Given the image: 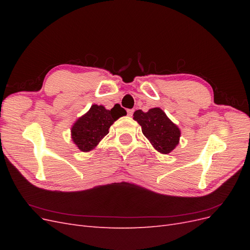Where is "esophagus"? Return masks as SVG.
<instances>
[{
  "instance_id": "obj_1",
  "label": "esophagus",
  "mask_w": 250,
  "mask_h": 250,
  "mask_svg": "<svg viewBox=\"0 0 250 250\" xmlns=\"http://www.w3.org/2000/svg\"><path fill=\"white\" fill-rule=\"evenodd\" d=\"M133 109H127V113H128V116H132V113H133Z\"/></svg>"
}]
</instances>
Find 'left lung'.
Here are the masks:
<instances>
[{
    "label": "left lung",
    "mask_w": 250,
    "mask_h": 250,
    "mask_svg": "<svg viewBox=\"0 0 250 250\" xmlns=\"http://www.w3.org/2000/svg\"><path fill=\"white\" fill-rule=\"evenodd\" d=\"M133 119L142 126L144 135L158 152L168 154L178 145L179 128L161 108H151L147 112L135 110Z\"/></svg>",
    "instance_id": "obj_1"
}]
</instances>
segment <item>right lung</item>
I'll list each match as a JSON object with an SVG mask.
<instances>
[{"instance_id":"add662e5","label":"right lung","mask_w":250,"mask_h":250,"mask_svg":"<svg viewBox=\"0 0 250 250\" xmlns=\"http://www.w3.org/2000/svg\"><path fill=\"white\" fill-rule=\"evenodd\" d=\"M126 110L115 105L110 110L103 105H92L89 110L74 123L71 129L72 140L83 152H88L97 147L109 131L108 129L120 117L126 116Z\"/></svg>"}]
</instances>
